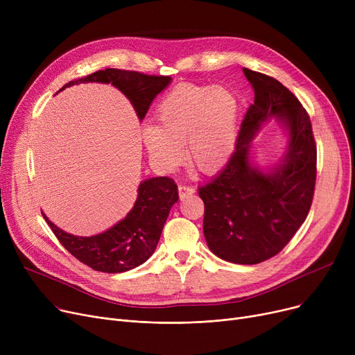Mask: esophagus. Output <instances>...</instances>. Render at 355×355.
<instances>
[{
	"label": "esophagus",
	"instance_id": "34e87169",
	"mask_svg": "<svg viewBox=\"0 0 355 355\" xmlns=\"http://www.w3.org/2000/svg\"><path fill=\"white\" fill-rule=\"evenodd\" d=\"M196 193V189L191 187V185H187V184H180L178 185V194H180V198L184 200L185 197L189 196H193Z\"/></svg>",
	"mask_w": 355,
	"mask_h": 355
}]
</instances>
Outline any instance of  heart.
<instances>
[{
  "mask_svg": "<svg viewBox=\"0 0 355 355\" xmlns=\"http://www.w3.org/2000/svg\"><path fill=\"white\" fill-rule=\"evenodd\" d=\"M237 110L236 96L225 87L180 85L158 105V125L144 129L145 145L157 162L170 168L181 162L187 142L196 170L216 173L233 153Z\"/></svg>",
  "mask_w": 355,
  "mask_h": 355,
  "instance_id": "1",
  "label": "heart"
}]
</instances>
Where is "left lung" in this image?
I'll return each mask as SVG.
<instances>
[{"label":"left lung","mask_w":355,"mask_h":355,"mask_svg":"<svg viewBox=\"0 0 355 355\" xmlns=\"http://www.w3.org/2000/svg\"><path fill=\"white\" fill-rule=\"evenodd\" d=\"M254 102L241 121L226 166L198 189L204 237L223 260L256 265L276 256L305 221L315 190L316 145L308 112L293 93L268 74L243 69ZM270 116L290 132L284 161L262 173L248 161L250 142Z\"/></svg>","instance_id":"obj_1"}]
</instances>
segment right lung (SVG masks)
Here are the masks:
<instances>
[{"label": "right lung", "mask_w": 355, "mask_h": 355, "mask_svg": "<svg viewBox=\"0 0 355 355\" xmlns=\"http://www.w3.org/2000/svg\"><path fill=\"white\" fill-rule=\"evenodd\" d=\"M170 80V76L105 69L71 80L60 90L86 82L112 83L132 102L138 118L144 119L149 105ZM177 201L175 181L168 177H157L145 180L139 185L134 209L118 225L101 234L92 237L73 236L54 226L44 214L43 217L62 246L82 263L98 272L121 273L142 265L154 253L166 217Z\"/></svg>", "instance_id": "add662e5"}]
</instances>
